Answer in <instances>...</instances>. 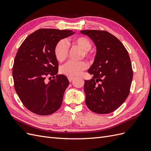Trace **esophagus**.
I'll use <instances>...</instances> for the list:
<instances>
[{
  "mask_svg": "<svg viewBox=\"0 0 151 151\" xmlns=\"http://www.w3.org/2000/svg\"><path fill=\"white\" fill-rule=\"evenodd\" d=\"M68 79L69 81V82H72L73 80L74 79V77H68Z\"/></svg>",
  "mask_w": 151,
  "mask_h": 151,
  "instance_id": "obj_1",
  "label": "esophagus"
}]
</instances>
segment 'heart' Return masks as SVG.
Masks as SVG:
<instances>
[{"mask_svg": "<svg viewBox=\"0 0 151 151\" xmlns=\"http://www.w3.org/2000/svg\"><path fill=\"white\" fill-rule=\"evenodd\" d=\"M72 44L79 46L83 50V57L86 58H90L91 54L89 50L91 47V43L90 41L84 36L75 37L70 40ZM68 53V47L65 42L61 40L59 42L55 48V55L57 60L60 62L64 61ZM88 67V64L85 62H69L63 66L62 68V72L65 76L68 77H76L79 76L81 72L86 70Z\"/></svg>", "mask_w": 151, "mask_h": 151, "instance_id": "b5f03b06", "label": "heart"}]
</instances>
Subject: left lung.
Masks as SVG:
<instances>
[{"instance_id":"left-lung-1","label":"left lung","mask_w":151,"mask_h":151,"mask_svg":"<svg viewBox=\"0 0 151 151\" xmlns=\"http://www.w3.org/2000/svg\"><path fill=\"white\" fill-rule=\"evenodd\" d=\"M96 47L88 72L93 78L84 81L86 104L92 111L108 114L124 103L130 93L133 70L127 50L120 41L106 31L83 30Z\"/></svg>"}]
</instances>
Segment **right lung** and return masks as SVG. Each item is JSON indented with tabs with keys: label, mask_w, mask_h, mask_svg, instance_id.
<instances>
[{
	"label": "right lung",
	"mask_w": 151,
	"mask_h": 151,
	"mask_svg": "<svg viewBox=\"0 0 151 151\" xmlns=\"http://www.w3.org/2000/svg\"><path fill=\"white\" fill-rule=\"evenodd\" d=\"M74 34L72 30L40 29L29 35L18 49L12 68L14 88L30 111L48 115L61 106L69 84L67 77L57 75L48 83L46 78L58 73L56 45Z\"/></svg>",
	"instance_id": "1"
}]
</instances>
